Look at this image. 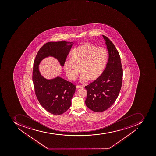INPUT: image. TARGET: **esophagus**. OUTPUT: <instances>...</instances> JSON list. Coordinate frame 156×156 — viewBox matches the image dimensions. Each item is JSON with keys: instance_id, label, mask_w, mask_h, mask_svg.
<instances>
[{"instance_id": "34e87169", "label": "esophagus", "mask_w": 156, "mask_h": 156, "mask_svg": "<svg viewBox=\"0 0 156 156\" xmlns=\"http://www.w3.org/2000/svg\"><path fill=\"white\" fill-rule=\"evenodd\" d=\"M76 88H82L83 87H82V86H78V85H77L76 86Z\"/></svg>"}]
</instances>
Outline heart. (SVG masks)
I'll return each mask as SVG.
<instances>
[{
	"mask_svg": "<svg viewBox=\"0 0 156 156\" xmlns=\"http://www.w3.org/2000/svg\"><path fill=\"white\" fill-rule=\"evenodd\" d=\"M71 59L64 62L66 76L71 81L75 80L80 71L81 83L89 79L97 80L103 74L108 61V53L105 48L85 44L78 46L71 51Z\"/></svg>",
	"mask_w": 156,
	"mask_h": 156,
	"instance_id": "b5f03b06",
	"label": "heart"
}]
</instances>
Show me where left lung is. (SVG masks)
I'll list each match as a JSON object with an SVG mask.
<instances>
[{
	"label": "left lung",
	"instance_id": "8db88e82",
	"mask_svg": "<svg viewBox=\"0 0 156 156\" xmlns=\"http://www.w3.org/2000/svg\"><path fill=\"white\" fill-rule=\"evenodd\" d=\"M102 36L108 51L106 68L97 80L85 87L87 90L86 105L96 112L105 111L114 103L120 93L123 74L117 50L106 36Z\"/></svg>",
	"mask_w": 156,
	"mask_h": 156
}]
</instances>
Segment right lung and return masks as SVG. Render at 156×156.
Instances as JSON below:
<instances>
[{"instance_id": "obj_1", "label": "right lung", "mask_w": 156, "mask_h": 156, "mask_svg": "<svg viewBox=\"0 0 156 156\" xmlns=\"http://www.w3.org/2000/svg\"><path fill=\"white\" fill-rule=\"evenodd\" d=\"M74 43H47L40 48L34 61L33 81L35 94L43 108L53 115L62 114L70 108L76 87L60 76L51 79L45 78L41 75L39 66L44 59L53 57L63 66Z\"/></svg>"}]
</instances>
